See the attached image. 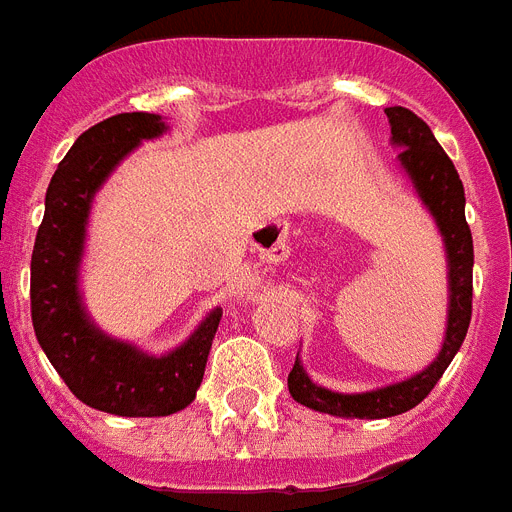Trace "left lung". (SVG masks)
Instances as JSON below:
<instances>
[{
  "label": "left lung",
  "instance_id": "left-lung-1",
  "mask_svg": "<svg viewBox=\"0 0 512 512\" xmlns=\"http://www.w3.org/2000/svg\"><path fill=\"white\" fill-rule=\"evenodd\" d=\"M386 118L392 126V144L400 147V165L413 181L418 197L436 220L447 252V284H450V310H447V331L434 363L421 373L381 386L373 392L342 394L318 386L307 376L299 355L289 373V392L299 405L336 415V418H392L407 413L410 407L423 402L447 371L452 357L458 355L460 344L468 334L473 299V239L465 223V191L458 170L434 139L431 128L415 112L405 107H386Z\"/></svg>",
  "mask_w": 512,
  "mask_h": 512
}]
</instances>
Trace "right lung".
I'll return each mask as SVG.
<instances>
[{"instance_id": "right-lung-1", "label": "right lung", "mask_w": 512, "mask_h": 512, "mask_svg": "<svg viewBox=\"0 0 512 512\" xmlns=\"http://www.w3.org/2000/svg\"><path fill=\"white\" fill-rule=\"evenodd\" d=\"M168 126L152 112H120L83 131L54 170L31 255V318L41 350L83 405L128 418H160L197 397L223 310L215 307L168 355L99 331L83 307L81 273L91 199L118 162Z\"/></svg>"}]
</instances>
